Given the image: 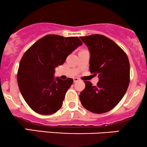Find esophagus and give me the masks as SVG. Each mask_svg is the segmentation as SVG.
<instances>
[{
  "instance_id": "1",
  "label": "esophagus",
  "mask_w": 147,
  "mask_h": 147,
  "mask_svg": "<svg viewBox=\"0 0 147 147\" xmlns=\"http://www.w3.org/2000/svg\"><path fill=\"white\" fill-rule=\"evenodd\" d=\"M73 80H74V82H78L79 79V78H77V77H75V78H73Z\"/></svg>"
}]
</instances>
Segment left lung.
<instances>
[{
  "mask_svg": "<svg viewBox=\"0 0 147 147\" xmlns=\"http://www.w3.org/2000/svg\"><path fill=\"white\" fill-rule=\"evenodd\" d=\"M90 51V72L98 74L93 86L84 81L86 87L79 95L82 106L94 113L112 110L125 95L130 82V64L127 55L113 41L104 35L80 36Z\"/></svg>",
  "mask_w": 147,
  "mask_h": 147,
  "instance_id": "obj_1",
  "label": "left lung"
}]
</instances>
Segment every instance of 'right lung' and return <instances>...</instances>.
Wrapping results in <instances>:
<instances>
[{
	"mask_svg": "<svg viewBox=\"0 0 147 147\" xmlns=\"http://www.w3.org/2000/svg\"><path fill=\"white\" fill-rule=\"evenodd\" d=\"M81 45L78 37L48 34L25 52L20 61L17 82L23 99L34 111L51 115L61 109L73 79L55 78V68Z\"/></svg>",
	"mask_w": 147,
	"mask_h": 147,
	"instance_id": "1",
	"label": "right lung"
}]
</instances>
